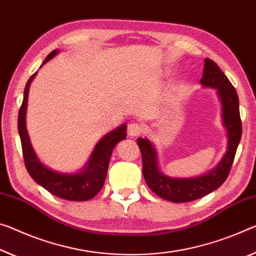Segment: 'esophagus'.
<instances>
[{
    "label": "esophagus",
    "mask_w": 256,
    "mask_h": 256,
    "mask_svg": "<svg viewBox=\"0 0 256 256\" xmlns=\"http://www.w3.org/2000/svg\"><path fill=\"white\" fill-rule=\"evenodd\" d=\"M144 128L139 123H131L128 128V132L130 136H140L141 133H144Z\"/></svg>",
    "instance_id": "esophagus-1"
}]
</instances>
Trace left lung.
<instances>
[{"mask_svg":"<svg viewBox=\"0 0 256 256\" xmlns=\"http://www.w3.org/2000/svg\"><path fill=\"white\" fill-rule=\"evenodd\" d=\"M200 83L218 90L222 102L223 124L228 131V150L216 170L205 176L190 179L166 176L158 170L156 150L150 141L144 138H138L136 141L142 156V172L148 186L157 196L173 202L200 200L221 186L229 176L242 138V120L236 88L213 60L205 59Z\"/></svg>","mask_w":256,"mask_h":256,"instance_id":"obj_1","label":"left lung"}]
</instances>
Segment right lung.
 Wrapping results in <instances>:
<instances>
[{
    "mask_svg": "<svg viewBox=\"0 0 256 256\" xmlns=\"http://www.w3.org/2000/svg\"><path fill=\"white\" fill-rule=\"evenodd\" d=\"M58 54V50L52 51L48 54L43 64L54 58ZM35 74L30 76L26 84L24 92V100L18 114V132L22 141V156L25 166L30 176L35 182L46 189L54 196L67 200L84 202L91 200L98 194L104 186L107 176L109 160H110L112 149L117 142L126 138V125H120L115 131L108 133L101 139L93 150L90 160L88 162L83 171L76 174H62L48 168L38 160V156L30 144V136L26 130V108L28 90Z\"/></svg>",
    "mask_w": 256,
    "mask_h": 256,
    "instance_id": "add662e5",
    "label": "right lung"
}]
</instances>
